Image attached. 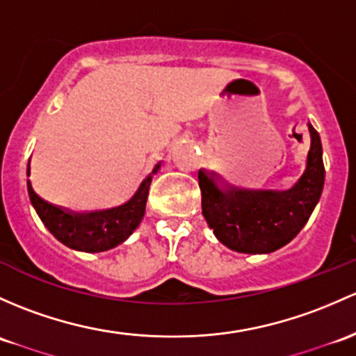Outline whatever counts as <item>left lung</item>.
Returning a JSON list of instances; mask_svg holds the SVG:
<instances>
[{
  "label": "left lung",
  "mask_w": 356,
  "mask_h": 356,
  "mask_svg": "<svg viewBox=\"0 0 356 356\" xmlns=\"http://www.w3.org/2000/svg\"><path fill=\"white\" fill-rule=\"evenodd\" d=\"M309 131L307 167L286 191L220 189L211 175L197 172L203 216L222 244L245 254L273 252L302 230L324 186L321 136L312 124Z\"/></svg>",
  "instance_id": "left-lung-1"
}]
</instances>
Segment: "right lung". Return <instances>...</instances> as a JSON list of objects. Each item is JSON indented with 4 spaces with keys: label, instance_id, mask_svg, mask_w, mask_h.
Segmentation results:
<instances>
[{
    "label": "right lung",
    "instance_id": "right-lung-1",
    "mask_svg": "<svg viewBox=\"0 0 356 356\" xmlns=\"http://www.w3.org/2000/svg\"><path fill=\"white\" fill-rule=\"evenodd\" d=\"M159 168L160 163H156L152 174L143 179L129 201H126L121 207L102 209V211L74 213L54 207L37 196L35 191L30 186V181H27L29 196L39 218L59 242L71 249L100 252V250L112 249L121 244L133 234L134 228L140 225L145 215V207H147L152 177ZM27 175H30V165H27Z\"/></svg>",
    "mask_w": 356,
    "mask_h": 356
}]
</instances>
